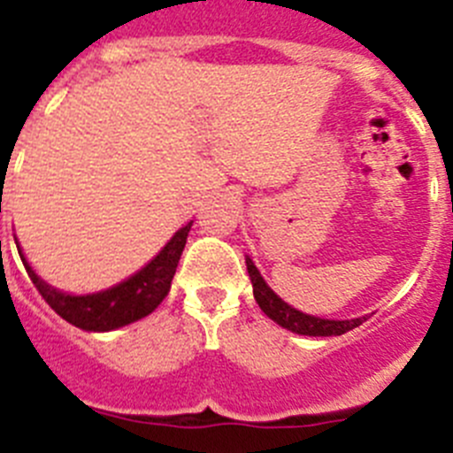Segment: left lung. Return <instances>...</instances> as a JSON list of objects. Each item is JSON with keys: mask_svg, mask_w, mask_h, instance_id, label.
<instances>
[{"mask_svg": "<svg viewBox=\"0 0 453 453\" xmlns=\"http://www.w3.org/2000/svg\"><path fill=\"white\" fill-rule=\"evenodd\" d=\"M247 272L249 278H251V285H254V298L260 305V310H263L272 321H276L278 326L288 327V330L296 332V334H308V337H337V334L355 330L357 326H362V323L366 321V317L350 319V321H330V319H319L298 312V310H294L292 305H288L283 298H278L276 294L269 289V285L263 280V276L258 273L256 265L249 258Z\"/></svg>", "mask_w": 453, "mask_h": 453, "instance_id": "1", "label": "left lung"}]
</instances>
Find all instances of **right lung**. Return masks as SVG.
<instances>
[{
  "mask_svg": "<svg viewBox=\"0 0 453 453\" xmlns=\"http://www.w3.org/2000/svg\"><path fill=\"white\" fill-rule=\"evenodd\" d=\"M190 224L193 222L181 226L170 238V242L161 249L159 256L145 265L141 272H136L134 276H130L116 288L98 294H87V296H72V294L58 292V289H53L51 285H47L35 276V272L24 260L22 254H19V258H22L28 278L33 280L37 292L42 294V298L51 305V310H56L65 321L82 327V330L107 332L148 317L168 296L170 280H173L177 265H180Z\"/></svg>",
  "mask_w": 453,
  "mask_h": 453,
  "instance_id": "add662e5",
  "label": "right lung"
}]
</instances>
